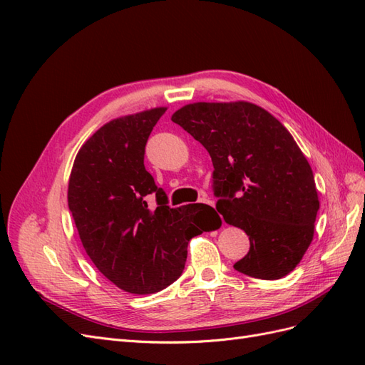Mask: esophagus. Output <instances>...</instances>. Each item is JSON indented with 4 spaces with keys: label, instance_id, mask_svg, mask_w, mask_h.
I'll list each match as a JSON object with an SVG mask.
<instances>
[{
    "label": "esophagus",
    "instance_id": "esophagus-1",
    "mask_svg": "<svg viewBox=\"0 0 365 365\" xmlns=\"http://www.w3.org/2000/svg\"><path fill=\"white\" fill-rule=\"evenodd\" d=\"M200 204H207V205H210V207H215V202L213 201H210L208 197H201L200 201H197Z\"/></svg>",
    "mask_w": 365,
    "mask_h": 365
}]
</instances>
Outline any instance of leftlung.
Wrapping results in <instances>:
<instances>
[{
  "label": "left lung",
  "instance_id": "obj_1",
  "mask_svg": "<svg viewBox=\"0 0 365 365\" xmlns=\"http://www.w3.org/2000/svg\"><path fill=\"white\" fill-rule=\"evenodd\" d=\"M172 121L207 149L216 210L250 237L235 269L262 280L294 271L314 239L319 201L311 164L289 130L244 101L189 103Z\"/></svg>",
  "mask_w": 365,
  "mask_h": 365
}]
</instances>
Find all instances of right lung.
Returning <instances> with one entry per match:
<instances>
[{
  "label": "right lung",
  "mask_w": 365,
  "mask_h": 365,
  "mask_svg": "<svg viewBox=\"0 0 365 365\" xmlns=\"http://www.w3.org/2000/svg\"><path fill=\"white\" fill-rule=\"evenodd\" d=\"M164 106L108 121L79 149L68 181V207L88 256L129 294L146 295L180 277L192 237L216 230L205 204L168 205L145 169V146ZM153 192L158 207L145 197Z\"/></svg>",
  "instance_id": "obj_1"
}]
</instances>
